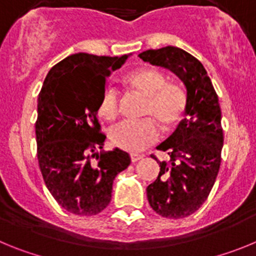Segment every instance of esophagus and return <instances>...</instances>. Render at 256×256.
I'll list each match as a JSON object with an SVG mask.
<instances>
[{
    "label": "esophagus",
    "mask_w": 256,
    "mask_h": 256,
    "mask_svg": "<svg viewBox=\"0 0 256 256\" xmlns=\"http://www.w3.org/2000/svg\"><path fill=\"white\" fill-rule=\"evenodd\" d=\"M142 158H144V155H138V154H130V162H138V160H141Z\"/></svg>",
    "instance_id": "esophagus-1"
}]
</instances>
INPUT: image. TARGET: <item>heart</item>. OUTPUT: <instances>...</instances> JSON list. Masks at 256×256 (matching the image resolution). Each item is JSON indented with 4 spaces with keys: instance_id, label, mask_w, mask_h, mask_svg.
Returning a JSON list of instances; mask_svg holds the SVG:
<instances>
[{
    "instance_id": "1",
    "label": "heart",
    "mask_w": 256,
    "mask_h": 256,
    "mask_svg": "<svg viewBox=\"0 0 256 256\" xmlns=\"http://www.w3.org/2000/svg\"><path fill=\"white\" fill-rule=\"evenodd\" d=\"M124 82L133 91L148 97L144 115L159 122L164 128L177 126L184 116L187 105L186 92L174 83H166L164 74L152 68H138L124 76ZM119 96L114 88L106 87L97 104L101 119L112 120L118 114ZM114 146L130 152H138L159 137V128L151 119L140 122H120L110 130Z\"/></svg>"
}]
</instances>
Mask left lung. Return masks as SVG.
<instances>
[{"label":"left lung","instance_id":"8db88e82","mask_svg":"<svg viewBox=\"0 0 256 256\" xmlns=\"http://www.w3.org/2000/svg\"><path fill=\"white\" fill-rule=\"evenodd\" d=\"M138 56L151 65L170 70L186 87V118L158 146L168 154V160L159 162L151 155L160 172L146 188L148 204L159 216L186 218L204 204L220 166L223 130L218 94L204 65L184 50L166 46Z\"/></svg>","mask_w":256,"mask_h":256}]
</instances>
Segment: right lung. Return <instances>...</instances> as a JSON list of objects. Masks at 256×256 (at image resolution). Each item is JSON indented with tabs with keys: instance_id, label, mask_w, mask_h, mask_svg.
Instances as JSON below:
<instances>
[{
	"instance_id": "right-lung-1",
	"label": "right lung",
	"mask_w": 256,
	"mask_h": 256,
	"mask_svg": "<svg viewBox=\"0 0 256 256\" xmlns=\"http://www.w3.org/2000/svg\"><path fill=\"white\" fill-rule=\"evenodd\" d=\"M120 58L79 52L52 66L38 94L36 138L40 173L58 204L76 216H96L112 200V182L130 158L115 148L104 152L106 136L97 104Z\"/></svg>"
}]
</instances>
